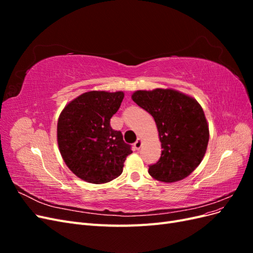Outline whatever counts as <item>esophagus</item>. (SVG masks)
Listing matches in <instances>:
<instances>
[{"mask_svg":"<svg viewBox=\"0 0 253 253\" xmlns=\"http://www.w3.org/2000/svg\"><path fill=\"white\" fill-rule=\"evenodd\" d=\"M141 145H142V140H141V139H137V140L134 142L133 147H134L135 150H139V149L141 148Z\"/></svg>","mask_w":253,"mask_h":253,"instance_id":"34e87169","label":"esophagus"}]
</instances>
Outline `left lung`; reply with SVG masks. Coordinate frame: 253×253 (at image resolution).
Listing matches in <instances>:
<instances>
[{
	"mask_svg": "<svg viewBox=\"0 0 253 253\" xmlns=\"http://www.w3.org/2000/svg\"><path fill=\"white\" fill-rule=\"evenodd\" d=\"M132 99L154 118L162 142V156L149 166V174L164 182L186 178L208 147L209 127L200 103L170 88L137 90Z\"/></svg>",
	"mask_w": 253,
	"mask_h": 253,
	"instance_id": "8db88e82",
	"label": "left lung"
}]
</instances>
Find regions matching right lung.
<instances>
[{
    "label": "right lung",
    "instance_id": "add662e5",
    "mask_svg": "<svg viewBox=\"0 0 253 253\" xmlns=\"http://www.w3.org/2000/svg\"><path fill=\"white\" fill-rule=\"evenodd\" d=\"M122 91L91 90L68 103L60 114L58 145L70 170L90 183L109 182L122 173L132 153L110 120L124 100Z\"/></svg>",
    "mask_w": 253,
    "mask_h": 253
}]
</instances>
